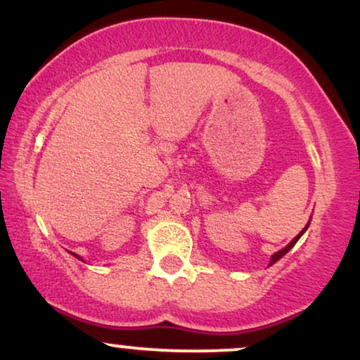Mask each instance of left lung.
Here are the masks:
<instances>
[{
  "instance_id": "1",
  "label": "left lung",
  "mask_w": 360,
  "mask_h": 360,
  "mask_svg": "<svg viewBox=\"0 0 360 360\" xmlns=\"http://www.w3.org/2000/svg\"><path fill=\"white\" fill-rule=\"evenodd\" d=\"M307 227H309V224H307V225H305V229H307ZM305 229H304V230H302V232H300L299 235H297V237L294 238V240H292L290 243H288V245H287L285 248H282V250H278V252H277V254H274V255H272V259H270V265H272V264H275V262H277L278 259H282V257H283V255H285V254H287V252H288V250H290V248L295 245V243H297V240H299V238H300V235H302V233L305 232Z\"/></svg>"
}]
</instances>
